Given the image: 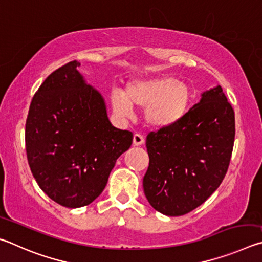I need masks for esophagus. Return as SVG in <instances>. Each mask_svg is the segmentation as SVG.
<instances>
[{"label":"esophagus","mask_w":262,"mask_h":262,"mask_svg":"<svg viewBox=\"0 0 262 262\" xmlns=\"http://www.w3.org/2000/svg\"><path fill=\"white\" fill-rule=\"evenodd\" d=\"M143 143H144V139L142 135L135 134L134 137H133V144L136 145V147H139V145H142Z\"/></svg>","instance_id":"obj_1"}]
</instances>
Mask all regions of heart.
<instances>
[{"mask_svg": "<svg viewBox=\"0 0 262 262\" xmlns=\"http://www.w3.org/2000/svg\"><path fill=\"white\" fill-rule=\"evenodd\" d=\"M192 91L186 82L172 76L134 79L125 92L114 90L111 103L121 117L130 114L132 106L144 108V120L154 128H167L178 123L189 108Z\"/></svg>", "mask_w": 262, "mask_h": 262, "instance_id": "heart-1", "label": "heart"}]
</instances>
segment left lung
I'll use <instances>...</instances> for the list:
<instances>
[{
    "label": "left lung",
    "instance_id": "obj_1",
    "mask_svg": "<svg viewBox=\"0 0 262 262\" xmlns=\"http://www.w3.org/2000/svg\"><path fill=\"white\" fill-rule=\"evenodd\" d=\"M234 134V111L220 85L203 92L178 123L150 132L143 177L150 205L167 216L201 206L227 174Z\"/></svg>",
    "mask_w": 262,
    "mask_h": 262
}]
</instances>
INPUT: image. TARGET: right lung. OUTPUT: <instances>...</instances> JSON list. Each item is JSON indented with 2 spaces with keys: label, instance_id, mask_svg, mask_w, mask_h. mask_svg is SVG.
Segmentation results:
<instances>
[{
  "label": "right lung",
  "instance_id": "right-lung-1",
  "mask_svg": "<svg viewBox=\"0 0 262 262\" xmlns=\"http://www.w3.org/2000/svg\"><path fill=\"white\" fill-rule=\"evenodd\" d=\"M77 61L53 72L31 100L25 149L31 172L53 201L90 205L107 184L133 133L113 127L101 95L84 82Z\"/></svg>",
  "mask_w": 262,
  "mask_h": 262
}]
</instances>
